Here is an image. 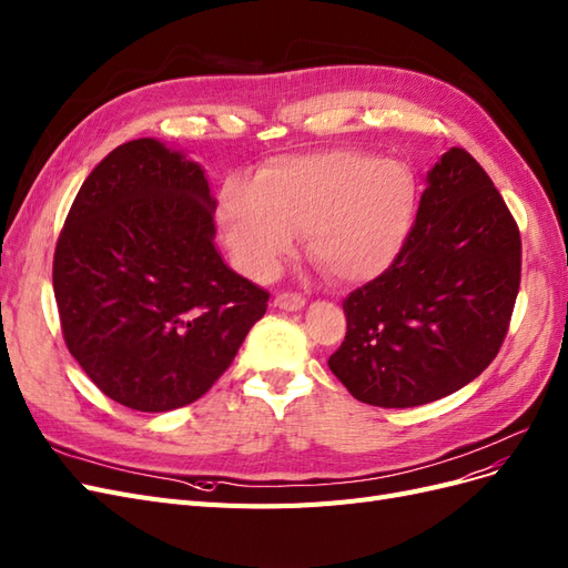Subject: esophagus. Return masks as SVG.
<instances>
[{
  "label": "esophagus",
  "instance_id": "obj_1",
  "mask_svg": "<svg viewBox=\"0 0 568 568\" xmlns=\"http://www.w3.org/2000/svg\"><path fill=\"white\" fill-rule=\"evenodd\" d=\"M273 304L283 311H300V308H304L306 300L302 295H297V292H281V295H276V300H273Z\"/></svg>",
  "mask_w": 568,
  "mask_h": 568
}]
</instances>
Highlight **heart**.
Masks as SVG:
<instances>
[{"label":"heart","mask_w":568,"mask_h":568,"mask_svg":"<svg viewBox=\"0 0 568 568\" xmlns=\"http://www.w3.org/2000/svg\"><path fill=\"white\" fill-rule=\"evenodd\" d=\"M417 205L408 164L333 149L283 158L257 181L229 179L219 193V222L233 262L250 278H271L306 233L311 260L335 281L368 283L408 245Z\"/></svg>","instance_id":"heart-1"}]
</instances>
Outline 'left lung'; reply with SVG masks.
I'll return each mask as SVG.
<instances>
[{
  "mask_svg": "<svg viewBox=\"0 0 568 568\" xmlns=\"http://www.w3.org/2000/svg\"><path fill=\"white\" fill-rule=\"evenodd\" d=\"M519 281L515 216L481 164L450 149L427 174L400 257L342 302L346 337L327 365L363 404L444 398L498 356Z\"/></svg>",
  "mask_w": 568,
  "mask_h": 568,
  "instance_id": "1",
  "label": "left lung"
}]
</instances>
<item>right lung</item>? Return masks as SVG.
Returning <instances> with one entry per match:
<instances>
[{
	"instance_id": "right-lung-1",
	"label": "right lung",
	"mask_w": 568,
	"mask_h": 568,
	"mask_svg": "<svg viewBox=\"0 0 568 568\" xmlns=\"http://www.w3.org/2000/svg\"><path fill=\"white\" fill-rule=\"evenodd\" d=\"M205 170L158 139L108 153L78 191L53 252L68 352L118 404L189 406L224 375L268 292L214 247Z\"/></svg>"
}]
</instances>
